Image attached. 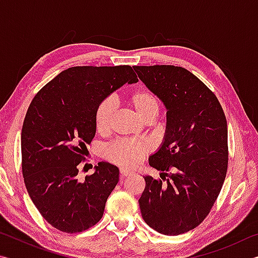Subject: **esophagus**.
I'll use <instances>...</instances> for the list:
<instances>
[{
  "instance_id": "esophagus-1",
  "label": "esophagus",
  "mask_w": 258,
  "mask_h": 258,
  "mask_svg": "<svg viewBox=\"0 0 258 258\" xmlns=\"http://www.w3.org/2000/svg\"><path fill=\"white\" fill-rule=\"evenodd\" d=\"M119 173H120V177H127V176H131L134 174L133 172H131V171H128V169H125V168H120Z\"/></svg>"
}]
</instances>
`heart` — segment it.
Wrapping results in <instances>:
<instances>
[{"instance_id": "obj_1", "label": "heart", "mask_w": 258, "mask_h": 258, "mask_svg": "<svg viewBox=\"0 0 258 258\" xmlns=\"http://www.w3.org/2000/svg\"><path fill=\"white\" fill-rule=\"evenodd\" d=\"M130 107L133 109L140 119L146 121L154 119L158 113V100L150 91L140 89L131 93L127 98ZM115 115V102L110 98L102 100L97 107L94 115L95 128L100 134L107 133L110 128L111 121ZM149 147L145 143H135L130 141H118L112 143L106 149L107 158L119 166L124 167H135L143 159Z\"/></svg>"}]
</instances>
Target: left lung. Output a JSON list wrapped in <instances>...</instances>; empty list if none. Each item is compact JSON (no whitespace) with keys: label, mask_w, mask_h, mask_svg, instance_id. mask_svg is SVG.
<instances>
[{"label":"left lung","mask_w":258,"mask_h":258,"mask_svg":"<svg viewBox=\"0 0 258 258\" xmlns=\"http://www.w3.org/2000/svg\"><path fill=\"white\" fill-rule=\"evenodd\" d=\"M133 68L167 110L164 140L149 157V165L163 172V180L168 178L163 183L143 176L146 187L139 199L142 217L161 234L185 233L206 218L225 180L229 152L224 111L216 95L185 68Z\"/></svg>","instance_id":"1"}]
</instances>
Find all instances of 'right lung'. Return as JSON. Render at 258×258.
<instances>
[{
    "instance_id": "obj_1",
    "label": "right lung",
    "mask_w": 258,
    "mask_h": 258,
    "mask_svg": "<svg viewBox=\"0 0 258 258\" xmlns=\"http://www.w3.org/2000/svg\"><path fill=\"white\" fill-rule=\"evenodd\" d=\"M138 81L131 66L72 67L29 104L21 131L23 175L30 199L53 228L76 233L101 220L119 169L100 161L92 175L80 181L78 165L95 135L99 103Z\"/></svg>"
}]
</instances>
